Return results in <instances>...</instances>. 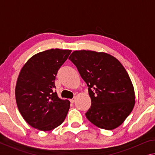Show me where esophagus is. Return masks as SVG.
<instances>
[{
    "mask_svg": "<svg viewBox=\"0 0 155 155\" xmlns=\"http://www.w3.org/2000/svg\"><path fill=\"white\" fill-rule=\"evenodd\" d=\"M70 102H71V103H74L75 102V98H73L72 99L70 100Z\"/></svg>",
    "mask_w": 155,
    "mask_h": 155,
    "instance_id": "esophagus-1",
    "label": "esophagus"
}]
</instances>
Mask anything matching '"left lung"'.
<instances>
[{"mask_svg": "<svg viewBox=\"0 0 155 155\" xmlns=\"http://www.w3.org/2000/svg\"><path fill=\"white\" fill-rule=\"evenodd\" d=\"M69 59L87 85V120L103 129L118 127L135 105L134 88L124 66L109 54L85 50L74 51Z\"/></svg>", "mask_w": 155, "mask_h": 155, "instance_id": "8db88e82", "label": "left lung"}]
</instances>
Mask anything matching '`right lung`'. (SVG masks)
I'll return each instance as SVG.
<instances>
[{
    "instance_id": "right-lung-1",
    "label": "right lung",
    "mask_w": 155,
    "mask_h": 155,
    "mask_svg": "<svg viewBox=\"0 0 155 155\" xmlns=\"http://www.w3.org/2000/svg\"><path fill=\"white\" fill-rule=\"evenodd\" d=\"M71 52L56 48L39 52L21 70L15 87V99L23 118L32 127L51 130L65 119L70 103L57 96L54 80Z\"/></svg>"
}]
</instances>
